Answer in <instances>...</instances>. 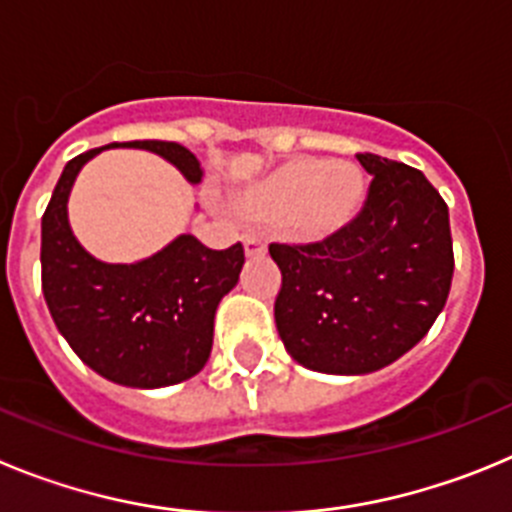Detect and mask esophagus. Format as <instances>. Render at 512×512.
I'll return each instance as SVG.
<instances>
[{"mask_svg": "<svg viewBox=\"0 0 512 512\" xmlns=\"http://www.w3.org/2000/svg\"><path fill=\"white\" fill-rule=\"evenodd\" d=\"M245 255L247 257H260L265 255V242L257 237H245Z\"/></svg>", "mask_w": 512, "mask_h": 512, "instance_id": "esophagus-1", "label": "esophagus"}]
</instances>
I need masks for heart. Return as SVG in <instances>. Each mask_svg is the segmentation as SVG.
Masks as SVG:
<instances>
[{
  "label": "heart",
  "mask_w": 512,
  "mask_h": 512,
  "mask_svg": "<svg viewBox=\"0 0 512 512\" xmlns=\"http://www.w3.org/2000/svg\"><path fill=\"white\" fill-rule=\"evenodd\" d=\"M365 193L352 163L293 158L242 193V214L257 227L283 229L296 245L321 247L357 222Z\"/></svg>",
  "instance_id": "heart-1"
}]
</instances>
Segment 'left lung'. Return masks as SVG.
<instances>
[{
	"instance_id": "obj_1",
	"label": "left lung",
	"mask_w": 512,
	"mask_h": 512,
	"mask_svg": "<svg viewBox=\"0 0 512 512\" xmlns=\"http://www.w3.org/2000/svg\"><path fill=\"white\" fill-rule=\"evenodd\" d=\"M372 176L357 222L321 247L270 245L275 326L298 365L367 375L416 347L449 298V209L421 170L357 155Z\"/></svg>"
}]
</instances>
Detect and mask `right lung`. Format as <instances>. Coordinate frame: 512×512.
<instances>
[{"instance_id":"add662e5","label":"right lung","mask_w":512,"mask_h":512,"mask_svg":"<svg viewBox=\"0 0 512 512\" xmlns=\"http://www.w3.org/2000/svg\"><path fill=\"white\" fill-rule=\"evenodd\" d=\"M160 155L191 186L204 168L178 142L135 140ZM96 147L68 160L43 214V296L55 326L84 365L127 388H165L204 370L214 342L216 306L237 285L245 250H209L178 234L170 245L137 262H101L81 247L68 224V196Z\"/></svg>"}]
</instances>
